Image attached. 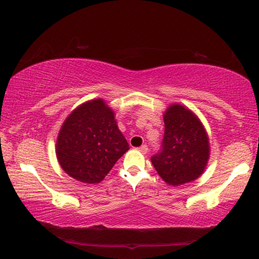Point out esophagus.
Masks as SVG:
<instances>
[{
  "mask_svg": "<svg viewBox=\"0 0 259 259\" xmlns=\"http://www.w3.org/2000/svg\"><path fill=\"white\" fill-rule=\"evenodd\" d=\"M139 150L141 151L142 153H147L149 149H148V146H147V144H143V146H141V147L139 148Z\"/></svg>",
  "mask_w": 259,
  "mask_h": 259,
  "instance_id": "esophagus-1",
  "label": "esophagus"
}]
</instances>
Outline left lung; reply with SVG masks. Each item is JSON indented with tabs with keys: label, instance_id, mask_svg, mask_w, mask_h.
Here are the masks:
<instances>
[{
	"label": "left lung",
	"instance_id": "8db88e82",
	"mask_svg": "<svg viewBox=\"0 0 259 259\" xmlns=\"http://www.w3.org/2000/svg\"><path fill=\"white\" fill-rule=\"evenodd\" d=\"M164 121L160 150L151 162L166 183L178 187L202 174L209 158V142L200 120L180 104H171Z\"/></svg>",
	"mask_w": 259,
	"mask_h": 259
}]
</instances>
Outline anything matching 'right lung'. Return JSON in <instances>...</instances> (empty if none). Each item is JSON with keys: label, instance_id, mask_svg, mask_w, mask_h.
<instances>
[{"label": "right lung", "instance_id": "add662e5", "mask_svg": "<svg viewBox=\"0 0 259 259\" xmlns=\"http://www.w3.org/2000/svg\"><path fill=\"white\" fill-rule=\"evenodd\" d=\"M113 111L103 100L85 102L63 122L57 141L62 169L83 183H99L128 150Z\"/></svg>", "mask_w": 259, "mask_h": 259}]
</instances>
